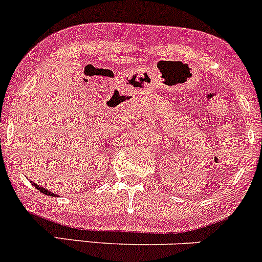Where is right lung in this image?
<instances>
[{"instance_id":"right-lung-1","label":"right lung","mask_w":262,"mask_h":262,"mask_svg":"<svg viewBox=\"0 0 262 262\" xmlns=\"http://www.w3.org/2000/svg\"><path fill=\"white\" fill-rule=\"evenodd\" d=\"M31 183H32V185H33V186H36V189H37V190H39V191H41V193L46 194V195H49V196H55V195H56V194L51 193V191H50V190H47V189H45V188H42V186H39V185H37V184H34L33 181H31Z\"/></svg>"}]
</instances>
